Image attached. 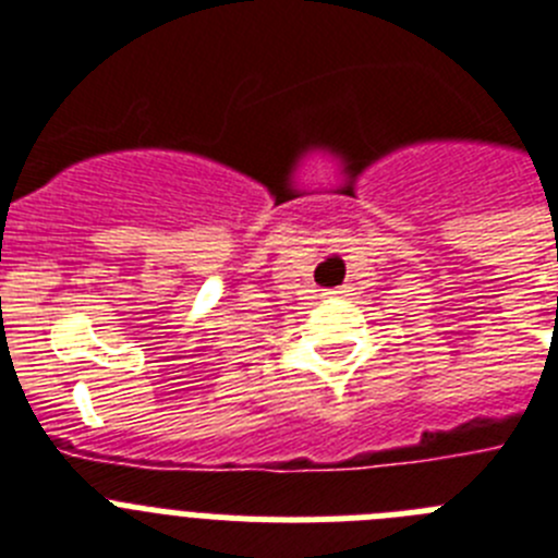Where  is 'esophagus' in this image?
Here are the masks:
<instances>
[{
  "mask_svg": "<svg viewBox=\"0 0 558 558\" xmlns=\"http://www.w3.org/2000/svg\"><path fill=\"white\" fill-rule=\"evenodd\" d=\"M343 293V290H329V295H340Z\"/></svg>",
  "mask_w": 558,
  "mask_h": 558,
  "instance_id": "esophagus-1",
  "label": "esophagus"
}]
</instances>
